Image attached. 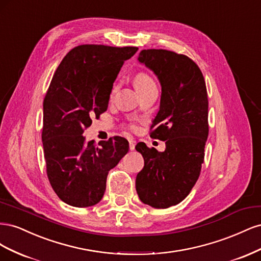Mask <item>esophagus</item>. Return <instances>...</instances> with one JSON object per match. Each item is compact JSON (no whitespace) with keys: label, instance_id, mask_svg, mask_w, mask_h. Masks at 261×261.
<instances>
[{"label":"esophagus","instance_id":"obj_1","mask_svg":"<svg viewBox=\"0 0 261 261\" xmlns=\"http://www.w3.org/2000/svg\"><path fill=\"white\" fill-rule=\"evenodd\" d=\"M135 146H136V141L133 140V139H129V149L134 150V149H135Z\"/></svg>","mask_w":261,"mask_h":261}]
</instances>
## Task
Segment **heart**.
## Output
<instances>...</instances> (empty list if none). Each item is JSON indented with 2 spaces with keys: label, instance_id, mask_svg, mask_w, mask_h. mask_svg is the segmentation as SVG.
<instances>
[{
  "label": "heart",
  "instance_id": "1",
  "mask_svg": "<svg viewBox=\"0 0 261 261\" xmlns=\"http://www.w3.org/2000/svg\"><path fill=\"white\" fill-rule=\"evenodd\" d=\"M134 84H135V87L137 91L146 88V87L150 86V85H154L153 81L151 80V77L148 76L145 73H138L135 76V80H134Z\"/></svg>",
  "mask_w": 261,
  "mask_h": 261
}]
</instances>
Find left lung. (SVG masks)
<instances>
[{
    "instance_id": "8db88e82",
    "label": "left lung",
    "mask_w": 261,
    "mask_h": 261,
    "mask_svg": "<svg viewBox=\"0 0 261 261\" xmlns=\"http://www.w3.org/2000/svg\"><path fill=\"white\" fill-rule=\"evenodd\" d=\"M138 61L161 85L150 136L165 141V150L137 144L145 165L136 176V191L144 203L164 209L183 201L199 177L209 133L207 88L201 70L186 55L149 49Z\"/></svg>"
}]
</instances>
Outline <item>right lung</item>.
<instances>
[{"label":"right lung","instance_id":"add662e5","mask_svg":"<svg viewBox=\"0 0 261 261\" xmlns=\"http://www.w3.org/2000/svg\"><path fill=\"white\" fill-rule=\"evenodd\" d=\"M136 46L83 44L70 50L55 70L43 100L42 144L46 174L59 198L85 208L106 192L109 171L128 152V141H86L83 133L107 111L110 93Z\"/></svg>","mask_w":261,"mask_h":261}]
</instances>
